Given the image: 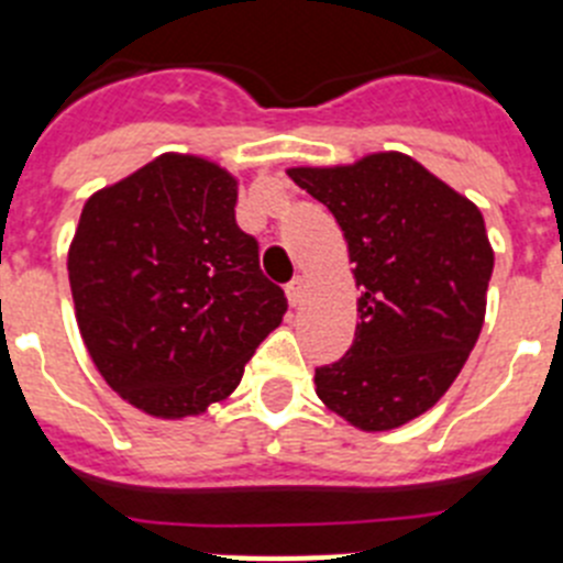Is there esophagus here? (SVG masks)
<instances>
[{
    "mask_svg": "<svg viewBox=\"0 0 563 563\" xmlns=\"http://www.w3.org/2000/svg\"><path fill=\"white\" fill-rule=\"evenodd\" d=\"M305 292H307V278L305 276L292 278L290 285H287V301H290V307H301Z\"/></svg>",
    "mask_w": 563,
    "mask_h": 563,
    "instance_id": "34e87169",
    "label": "esophagus"
}]
</instances>
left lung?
<instances>
[{
	"label": "left lung",
	"instance_id": "left-lung-1",
	"mask_svg": "<svg viewBox=\"0 0 563 563\" xmlns=\"http://www.w3.org/2000/svg\"><path fill=\"white\" fill-rule=\"evenodd\" d=\"M287 177L330 208L361 287L355 341L316 369V395L355 429H400L451 389L485 324L494 247L482 211L402 152Z\"/></svg>",
	"mask_w": 563,
	"mask_h": 563
}]
</instances>
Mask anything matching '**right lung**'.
<instances>
[{"instance_id":"right-lung-1","label":"right lung","mask_w":563,"mask_h":563,"mask_svg":"<svg viewBox=\"0 0 563 563\" xmlns=\"http://www.w3.org/2000/svg\"><path fill=\"white\" fill-rule=\"evenodd\" d=\"M236 174L166 152L84 202L67 271L109 389L157 420L206 415L282 324L287 298L236 225Z\"/></svg>"}]
</instances>
